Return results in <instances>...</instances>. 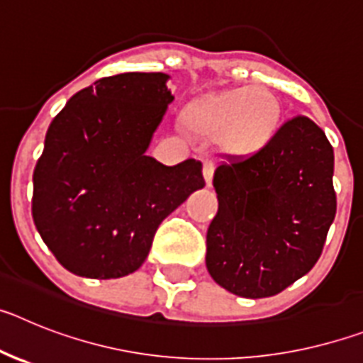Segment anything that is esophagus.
<instances>
[{"label":"esophagus","mask_w":363,"mask_h":363,"mask_svg":"<svg viewBox=\"0 0 363 363\" xmlns=\"http://www.w3.org/2000/svg\"><path fill=\"white\" fill-rule=\"evenodd\" d=\"M213 176H214L213 162H205L203 163V178H205V185H207V187H211V185H213Z\"/></svg>","instance_id":"34e87169"}]
</instances>
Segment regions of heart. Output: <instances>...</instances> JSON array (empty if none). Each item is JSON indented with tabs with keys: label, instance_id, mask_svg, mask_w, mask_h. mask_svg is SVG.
I'll use <instances>...</instances> for the list:
<instances>
[{
	"label": "heart",
	"instance_id": "obj_1",
	"mask_svg": "<svg viewBox=\"0 0 363 363\" xmlns=\"http://www.w3.org/2000/svg\"><path fill=\"white\" fill-rule=\"evenodd\" d=\"M281 104L265 86H238L201 96L184 111V125L192 134L216 142L234 158L264 152L281 127Z\"/></svg>",
	"mask_w": 363,
	"mask_h": 363
}]
</instances>
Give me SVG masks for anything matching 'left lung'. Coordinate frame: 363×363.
<instances>
[{
    "label": "left lung",
    "mask_w": 363,
    "mask_h": 363,
    "mask_svg": "<svg viewBox=\"0 0 363 363\" xmlns=\"http://www.w3.org/2000/svg\"><path fill=\"white\" fill-rule=\"evenodd\" d=\"M335 152L318 125L296 116L258 156L214 172L218 213L207 271L236 296L267 298L306 277L336 214Z\"/></svg>",
    "instance_id": "1"
}]
</instances>
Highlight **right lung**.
<instances>
[{
  "mask_svg": "<svg viewBox=\"0 0 363 363\" xmlns=\"http://www.w3.org/2000/svg\"><path fill=\"white\" fill-rule=\"evenodd\" d=\"M163 72H125L76 92L34 169L32 218L56 259L85 278L138 271L160 223L205 187L201 163L147 156L174 96Z\"/></svg>",
  "mask_w": 363,
  "mask_h": 363,
  "instance_id": "add662e5",
  "label": "right lung"
}]
</instances>
